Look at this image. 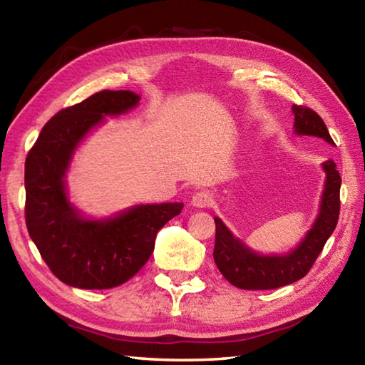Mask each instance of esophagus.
<instances>
[{"label": "esophagus", "instance_id": "34e87169", "mask_svg": "<svg viewBox=\"0 0 365 365\" xmlns=\"http://www.w3.org/2000/svg\"><path fill=\"white\" fill-rule=\"evenodd\" d=\"M191 204H193L195 207L205 209L212 204V196L210 193H207V191H197V193L193 196V200H191Z\"/></svg>", "mask_w": 365, "mask_h": 365}]
</instances>
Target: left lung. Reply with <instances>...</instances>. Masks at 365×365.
I'll return each instance as SVG.
<instances>
[{
  "label": "left lung",
  "instance_id": "left-lung-1",
  "mask_svg": "<svg viewBox=\"0 0 365 365\" xmlns=\"http://www.w3.org/2000/svg\"><path fill=\"white\" fill-rule=\"evenodd\" d=\"M292 110L295 115L294 128L298 135H314L330 145H335L329 134L327 125L314 110L303 107V105H294ZM322 165L327 174V180L322 195L319 217L300 246L287 255L263 257L255 254L233 237L220 218L214 217V260L217 268L230 284L244 290H267L287 286V284H292L308 274L330 235L334 233L340 215L341 177L335 169L334 161H327Z\"/></svg>",
  "mask_w": 365,
  "mask_h": 365
}]
</instances>
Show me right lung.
<instances>
[{
    "label": "right lung",
    "instance_id": "add662e5",
    "mask_svg": "<svg viewBox=\"0 0 365 365\" xmlns=\"http://www.w3.org/2000/svg\"><path fill=\"white\" fill-rule=\"evenodd\" d=\"M130 91H101L52 116L25 160V222L52 274L79 289H111L129 281L153 254L156 233L182 202L137 205L103 222L84 220L68 202L65 170L78 143L103 121L134 108Z\"/></svg>",
    "mask_w": 365,
    "mask_h": 365
}]
</instances>
